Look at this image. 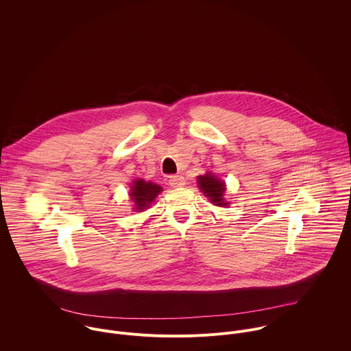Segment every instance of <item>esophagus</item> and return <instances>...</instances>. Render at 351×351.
<instances>
[{
    "mask_svg": "<svg viewBox=\"0 0 351 351\" xmlns=\"http://www.w3.org/2000/svg\"><path fill=\"white\" fill-rule=\"evenodd\" d=\"M169 184L173 188H181L185 185V178L182 176H171L169 178Z\"/></svg>",
    "mask_w": 351,
    "mask_h": 351,
    "instance_id": "1",
    "label": "esophagus"
}]
</instances>
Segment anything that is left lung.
I'll return each instance as SVG.
<instances>
[{
  "label": "left lung",
  "instance_id": "1",
  "mask_svg": "<svg viewBox=\"0 0 351 351\" xmlns=\"http://www.w3.org/2000/svg\"><path fill=\"white\" fill-rule=\"evenodd\" d=\"M197 184L201 192L208 197V200L217 206H227L230 202L224 200L226 184L212 173H206L197 177Z\"/></svg>",
  "mask_w": 351,
  "mask_h": 351
}]
</instances>
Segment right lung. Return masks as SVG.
Segmentation results:
<instances>
[{"label":"right lung","mask_w":351,"mask_h":351,"mask_svg":"<svg viewBox=\"0 0 351 351\" xmlns=\"http://www.w3.org/2000/svg\"><path fill=\"white\" fill-rule=\"evenodd\" d=\"M162 192V188L154 182H146L145 180H136L131 185L130 196L134 201V210L143 212L150 208L155 197Z\"/></svg>","instance_id":"obj_1"}]
</instances>
